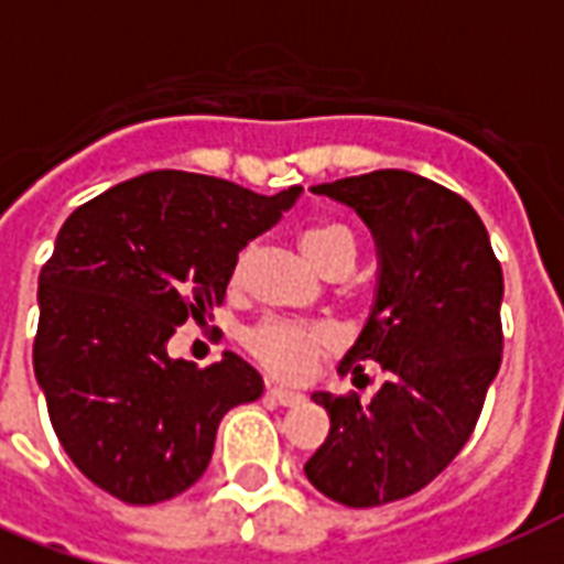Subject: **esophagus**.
<instances>
[{
	"mask_svg": "<svg viewBox=\"0 0 564 564\" xmlns=\"http://www.w3.org/2000/svg\"><path fill=\"white\" fill-rule=\"evenodd\" d=\"M265 398H272V401L281 403V406H295V403L304 401V394L292 392V389H283V386H269V389H265Z\"/></svg>",
	"mask_w": 564,
	"mask_h": 564,
	"instance_id": "obj_1",
	"label": "esophagus"
}]
</instances>
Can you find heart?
Instances as JSON below:
<instances>
[{
	"label": "heart",
	"mask_w": 564,
	"mask_h": 564,
	"mask_svg": "<svg viewBox=\"0 0 564 564\" xmlns=\"http://www.w3.org/2000/svg\"><path fill=\"white\" fill-rule=\"evenodd\" d=\"M301 248L304 254L318 265L322 272L357 263V237L343 221H313L301 234ZM251 263V246H246L234 260L230 281L242 283ZM334 334L325 325H304L292 318H265L246 334V348L265 371L283 380H304L313 375L316 362L327 351H334Z\"/></svg>",
	"instance_id": "1"
}]
</instances>
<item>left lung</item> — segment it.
<instances>
[{"label": "left lung", "mask_w": 564, "mask_h": 564, "mask_svg": "<svg viewBox=\"0 0 564 564\" xmlns=\"http://www.w3.org/2000/svg\"><path fill=\"white\" fill-rule=\"evenodd\" d=\"M313 193L354 207L377 239L375 310L339 371L360 380L380 362L386 380L371 401L313 394L330 433L304 474L343 507H383L436 480L471 438L503 357V272L471 204L436 181L377 170Z\"/></svg>", "instance_id": "1"}]
</instances>
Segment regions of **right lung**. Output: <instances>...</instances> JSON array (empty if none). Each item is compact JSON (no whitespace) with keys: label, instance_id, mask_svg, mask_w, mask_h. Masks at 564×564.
Segmentation results:
<instances>
[{"label":"right lung","instance_id":"obj_1","mask_svg":"<svg viewBox=\"0 0 564 564\" xmlns=\"http://www.w3.org/2000/svg\"><path fill=\"white\" fill-rule=\"evenodd\" d=\"M301 187L260 195L161 170L96 195L40 269L34 375L75 468L131 507L187 491L216 430L263 380L237 354L198 369L166 354L187 318H213L234 260Z\"/></svg>","mask_w":564,"mask_h":564}]
</instances>
